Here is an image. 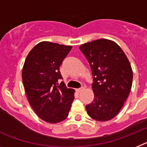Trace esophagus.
<instances>
[{"mask_svg":"<svg viewBox=\"0 0 147 147\" xmlns=\"http://www.w3.org/2000/svg\"><path fill=\"white\" fill-rule=\"evenodd\" d=\"M84 89L85 87H81V88H77V89H76V92H81L84 90Z\"/></svg>","mask_w":147,"mask_h":147,"instance_id":"34e87169","label":"esophagus"}]
</instances>
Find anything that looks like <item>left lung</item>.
I'll return each mask as SVG.
<instances>
[{
    "label": "left lung",
    "mask_w": 147,
    "mask_h": 147,
    "mask_svg": "<svg viewBox=\"0 0 147 147\" xmlns=\"http://www.w3.org/2000/svg\"><path fill=\"white\" fill-rule=\"evenodd\" d=\"M93 76L94 100L86 107L91 118L104 122L118 114L132 86L133 72L122 49L113 41L100 39L81 45Z\"/></svg>",
    "instance_id": "1"
}]
</instances>
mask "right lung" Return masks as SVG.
<instances>
[{
  "label": "right lung",
  "mask_w": 147,
  "mask_h": 147,
  "mask_svg": "<svg viewBox=\"0 0 147 147\" xmlns=\"http://www.w3.org/2000/svg\"><path fill=\"white\" fill-rule=\"evenodd\" d=\"M71 46L41 42L28 53L22 69V82L30 105L37 116L49 123L67 117L74 99V90L58 80L60 66Z\"/></svg>",
  "instance_id": "add662e5"
}]
</instances>
